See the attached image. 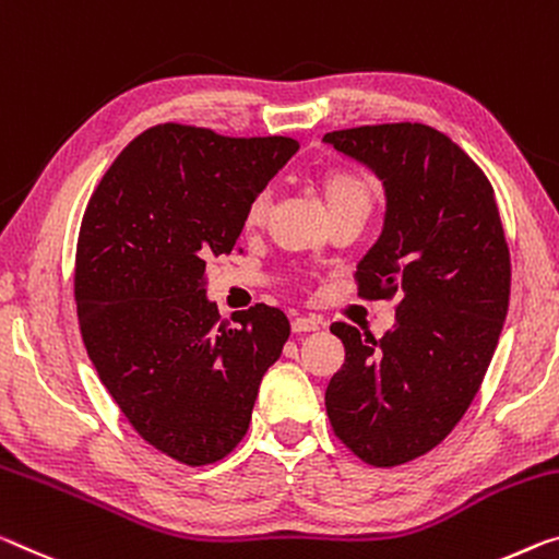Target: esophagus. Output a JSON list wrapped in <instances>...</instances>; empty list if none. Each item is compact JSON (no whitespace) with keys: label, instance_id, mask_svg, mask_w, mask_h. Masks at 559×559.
I'll list each match as a JSON object with an SVG mask.
<instances>
[{"label":"esophagus","instance_id":"1","mask_svg":"<svg viewBox=\"0 0 559 559\" xmlns=\"http://www.w3.org/2000/svg\"><path fill=\"white\" fill-rule=\"evenodd\" d=\"M321 325H323V321L316 316H298V318H294V323H290L294 333H311V331H318Z\"/></svg>","mask_w":559,"mask_h":559}]
</instances>
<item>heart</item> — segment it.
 <instances>
[{"instance_id": "b5f03b06", "label": "heart", "mask_w": 559, "mask_h": 559, "mask_svg": "<svg viewBox=\"0 0 559 559\" xmlns=\"http://www.w3.org/2000/svg\"><path fill=\"white\" fill-rule=\"evenodd\" d=\"M318 186H321V197L328 214L343 206H356V203H362V206L373 203V186L368 183V179H362V176L353 171H343V168L325 171L318 179ZM265 211H269V193H259L246 211V224L259 226L265 218Z\"/></svg>"}]
</instances>
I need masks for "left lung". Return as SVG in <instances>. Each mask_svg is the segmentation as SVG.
<instances>
[{"label": "left lung", "instance_id": "1", "mask_svg": "<svg viewBox=\"0 0 559 559\" xmlns=\"http://www.w3.org/2000/svg\"><path fill=\"white\" fill-rule=\"evenodd\" d=\"M323 141L383 183V228L356 265L360 296L403 294L383 338L331 325L345 362L325 411L360 460L403 465L471 407L508 316L510 251L490 181L440 131L380 123Z\"/></svg>", "mask_w": 559, "mask_h": 559}]
</instances>
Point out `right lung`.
<instances>
[{"instance_id":"1","label":"right lung","mask_w":559,"mask_h":559,"mask_svg":"<svg viewBox=\"0 0 559 559\" xmlns=\"http://www.w3.org/2000/svg\"><path fill=\"white\" fill-rule=\"evenodd\" d=\"M298 148L164 123L88 199L74 276L86 353L139 436L179 463L231 453L290 335L286 313L263 304L218 321L206 261L234 251L251 201Z\"/></svg>"}]
</instances>
